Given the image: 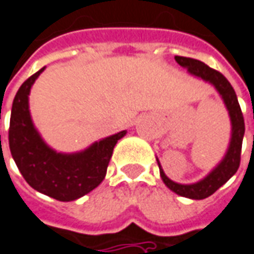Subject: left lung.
I'll use <instances>...</instances> for the list:
<instances>
[{"label": "left lung", "mask_w": 254, "mask_h": 254, "mask_svg": "<svg viewBox=\"0 0 254 254\" xmlns=\"http://www.w3.org/2000/svg\"><path fill=\"white\" fill-rule=\"evenodd\" d=\"M175 59L179 64L186 67L190 74L202 78V79L214 85V88L217 89V92L221 95L223 100L226 103V107L230 113V118H231V141H230V147H228L226 157L223 158V161L201 182L194 183V184H179V183L172 182L169 177H166L161 165H159V161H158L159 173H161V177H162V180H164L168 189L172 190L173 192H176L177 195L186 196V198L205 199L207 196L214 194L238 170L239 164H241L242 140H244L245 134L244 115H242V110L239 106L237 95H235V90L221 72L210 68L209 65L196 59L184 58V56H175Z\"/></svg>", "instance_id": "left-lung-1"}]
</instances>
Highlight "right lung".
I'll use <instances>...</instances> for the list:
<instances>
[{
	"mask_svg": "<svg viewBox=\"0 0 254 254\" xmlns=\"http://www.w3.org/2000/svg\"><path fill=\"white\" fill-rule=\"evenodd\" d=\"M44 68L27 78L13 99L9 122V148L24 180L41 194L70 202L95 190L106 176L117 141L125 130L92 144L77 154H60L49 148L35 130L28 93Z\"/></svg>",
	"mask_w": 254,
	"mask_h": 254,
	"instance_id": "obj_1",
	"label": "right lung"
}]
</instances>
